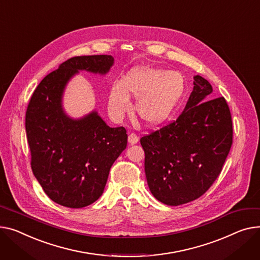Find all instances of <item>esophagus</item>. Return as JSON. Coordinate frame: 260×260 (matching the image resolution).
I'll return each mask as SVG.
<instances>
[{"label": "esophagus", "instance_id": "esophagus-1", "mask_svg": "<svg viewBox=\"0 0 260 260\" xmlns=\"http://www.w3.org/2000/svg\"><path fill=\"white\" fill-rule=\"evenodd\" d=\"M138 141H139V138H138V136L136 134L132 133L128 135V142L131 144H136Z\"/></svg>", "mask_w": 260, "mask_h": 260}]
</instances>
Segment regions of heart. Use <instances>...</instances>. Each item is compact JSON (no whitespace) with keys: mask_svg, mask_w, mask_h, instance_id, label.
<instances>
[{"mask_svg":"<svg viewBox=\"0 0 260 260\" xmlns=\"http://www.w3.org/2000/svg\"><path fill=\"white\" fill-rule=\"evenodd\" d=\"M185 92V79L179 72L163 69L135 68L110 90L108 108L114 119L131 111L129 97L137 99L136 113L147 125H159L170 117Z\"/></svg>","mask_w":260,"mask_h":260,"instance_id":"1","label":"heart"}]
</instances>
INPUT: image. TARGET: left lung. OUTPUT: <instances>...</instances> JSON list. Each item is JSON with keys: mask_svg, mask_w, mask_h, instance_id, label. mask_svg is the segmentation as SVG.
<instances>
[{"mask_svg": "<svg viewBox=\"0 0 260 260\" xmlns=\"http://www.w3.org/2000/svg\"><path fill=\"white\" fill-rule=\"evenodd\" d=\"M182 114L143 136L144 169L152 196L168 206L199 199L219 176L232 145V118L223 97L200 75Z\"/></svg>", "mask_w": 260, "mask_h": 260, "instance_id": "1", "label": "left lung"}]
</instances>
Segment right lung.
<instances>
[{"mask_svg":"<svg viewBox=\"0 0 260 260\" xmlns=\"http://www.w3.org/2000/svg\"><path fill=\"white\" fill-rule=\"evenodd\" d=\"M111 55L75 56L48 74L33 92L26 112L31 168L45 193L53 202L82 208L105 190L110 169L126 148L123 126L110 127L96 111L79 119L62 109L68 81L79 71L106 75Z\"/></svg>","mask_w":260,"mask_h":260,"instance_id":"add662e5","label":"right lung"}]
</instances>
